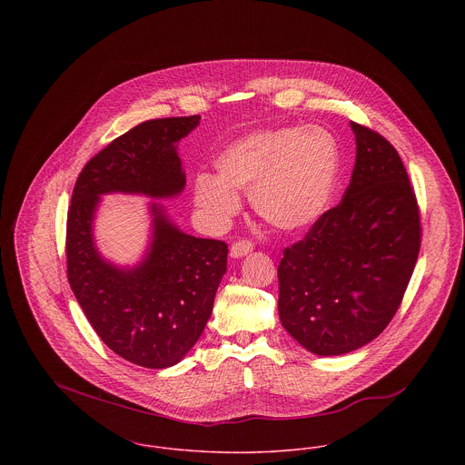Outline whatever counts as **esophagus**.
Masks as SVG:
<instances>
[{"mask_svg":"<svg viewBox=\"0 0 465 465\" xmlns=\"http://www.w3.org/2000/svg\"><path fill=\"white\" fill-rule=\"evenodd\" d=\"M252 249H254L252 242H249V240H240V242L232 243V247H231V258H232V260H240V258L251 254Z\"/></svg>","mask_w":465,"mask_h":465,"instance_id":"1","label":"esophagus"}]
</instances>
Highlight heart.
Returning <instances> with one entry per match:
<instances>
[{
  "mask_svg": "<svg viewBox=\"0 0 465 465\" xmlns=\"http://www.w3.org/2000/svg\"><path fill=\"white\" fill-rule=\"evenodd\" d=\"M216 175L202 172L193 200L202 214L222 225L242 209H252L282 232L310 229L328 209L340 170L338 143L322 127H286L247 134L214 161Z\"/></svg>",
  "mask_w": 465,
  "mask_h": 465,
  "instance_id": "obj_1",
  "label": "heart"
}]
</instances>
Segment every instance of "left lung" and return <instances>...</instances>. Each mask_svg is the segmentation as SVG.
Instances as JSON below:
<instances>
[{"label":"left lung","mask_w":465,"mask_h":465,"mask_svg":"<svg viewBox=\"0 0 465 465\" xmlns=\"http://www.w3.org/2000/svg\"><path fill=\"white\" fill-rule=\"evenodd\" d=\"M356 161L341 202L277 268L279 319L304 349L340 356L363 347L398 312L417 263L420 218L396 148L351 122Z\"/></svg>","instance_id":"obj_1"}]
</instances>
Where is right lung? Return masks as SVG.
I'll list each match as a JSON object with an SVG mask.
<instances>
[{
  "label": "right lung",
  "instance_id": "add662e5",
  "mask_svg": "<svg viewBox=\"0 0 465 465\" xmlns=\"http://www.w3.org/2000/svg\"><path fill=\"white\" fill-rule=\"evenodd\" d=\"M200 116L144 122L116 137L80 172L67 211V279L89 324L124 360L146 369L179 363L197 343L227 270V245L181 231L157 200L186 188L177 146ZM152 198L151 242L135 266L101 256L94 218L104 194Z\"/></svg>",
  "mask_w": 465,
  "mask_h": 465
}]
</instances>
